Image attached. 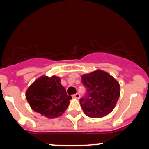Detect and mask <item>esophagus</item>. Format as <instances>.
<instances>
[{
    "mask_svg": "<svg viewBox=\"0 0 149 149\" xmlns=\"http://www.w3.org/2000/svg\"><path fill=\"white\" fill-rule=\"evenodd\" d=\"M73 98H76V99H79L80 97V94H78V93L75 94V95H73Z\"/></svg>",
    "mask_w": 149,
    "mask_h": 149,
    "instance_id": "34e87169",
    "label": "esophagus"
}]
</instances>
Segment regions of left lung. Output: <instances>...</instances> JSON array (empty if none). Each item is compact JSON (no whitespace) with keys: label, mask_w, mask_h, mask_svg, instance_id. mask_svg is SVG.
I'll return each mask as SVG.
<instances>
[{"label":"left lung","mask_w":149,"mask_h":149,"mask_svg":"<svg viewBox=\"0 0 149 149\" xmlns=\"http://www.w3.org/2000/svg\"><path fill=\"white\" fill-rule=\"evenodd\" d=\"M87 95L80 99L83 112L92 118H100L110 113L116 107L120 90L118 82L111 75L97 69L81 76Z\"/></svg>","instance_id":"obj_1"}]
</instances>
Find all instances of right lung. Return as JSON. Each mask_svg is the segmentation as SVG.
I'll return each instance as SVG.
<instances>
[{"instance_id":"obj_1","label":"right lung","mask_w":149,"mask_h":149,"mask_svg":"<svg viewBox=\"0 0 149 149\" xmlns=\"http://www.w3.org/2000/svg\"><path fill=\"white\" fill-rule=\"evenodd\" d=\"M60 81L58 76H42L29 87L26 98L34 111L49 119L64 113L72 97L68 96Z\"/></svg>"}]
</instances>
